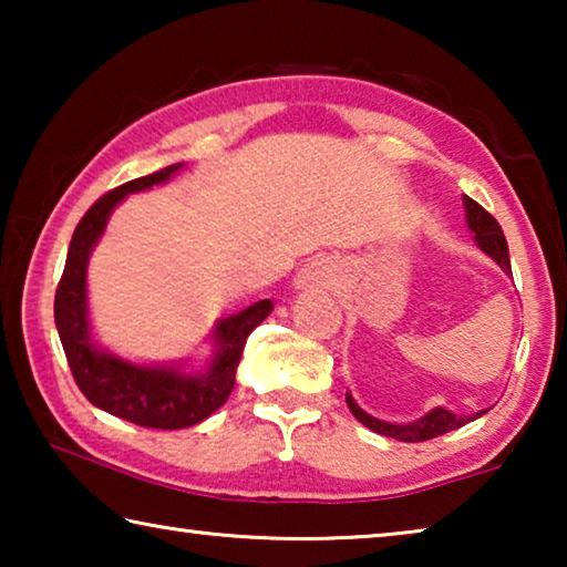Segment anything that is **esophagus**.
Returning <instances> with one entry per match:
<instances>
[{"instance_id":"obj_1","label":"esophagus","mask_w":567,"mask_h":567,"mask_svg":"<svg viewBox=\"0 0 567 567\" xmlns=\"http://www.w3.org/2000/svg\"><path fill=\"white\" fill-rule=\"evenodd\" d=\"M330 277H332V270L328 262H310L300 272V280L297 282L302 287H322V285H330Z\"/></svg>"}]
</instances>
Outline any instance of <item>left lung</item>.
Here are the masks:
<instances>
[{
    "label": "left lung",
    "instance_id": "left-lung-1",
    "mask_svg": "<svg viewBox=\"0 0 567 567\" xmlns=\"http://www.w3.org/2000/svg\"><path fill=\"white\" fill-rule=\"evenodd\" d=\"M463 203L467 209V225L475 233V243L483 247V252L491 255L505 272H511V255H507L503 227L497 225V219L487 213L483 205H477L475 199H470L465 195ZM348 408L364 427L372 430V433L385 435L392 440H402V443H425V440H433L437 435L450 433V430L467 425V422L477 420L485 412L483 410V412H477V415H455V412L437 408L433 412H427L425 417H420L417 422H410V425H392V422H382L378 417H370L368 412H362L358 405H354V400L350 395H348Z\"/></svg>",
    "mask_w": 567,
    "mask_h": 567
}]
</instances>
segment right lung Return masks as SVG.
<instances>
[{
    "mask_svg": "<svg viewBox=\"0 0 567 567\" xmlns=\"http://www.w3.org/2000/svg\"><path fill=\"white\" fill-rule=\"evenodd\" d=\"M182 167L185 165L177 162L147 177L124 182L102 195L74 227L64 272L54 295V322L76 388L92 405L140 427H189L223 408L235 388V372L249 332L272 312V302L260 300L235 318L219 322L215 332L217 354L213 368L203 375H179L175 368H140V364L94 350L87 322L90 249L100 239L110 213L124 195L159 185Z\"/></svg>",
    "mask_w": 567,
    "mask_h": 567,
    "instance_id": "add662e5",
    "label": "right lung"
}]
</instances>
